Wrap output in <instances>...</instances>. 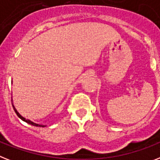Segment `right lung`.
I'll use <instances>...</instances> for the list:
<instances>
[{"label": "right lung", "mask_w": 160, "mask_h": 160, "mask_svg": "<svg viewBox=\"0 0 160 160\" xmlns=\"http://www.w3.org/2000/svg\"><path fill=\"white\" fill-rule=\"evenodd\" d=\"M13 108H14V110H15V113L17 114V116L19 117V118H20V119H21V120H23V121H24V122H25L28 123V124H30V125H32V126H34V127H46V126H44V125H39V124H37V123L33 122H32V121L28 120V119H26V118H24V117H22L21 115H20V114H19V112H17V110L15 109V106H14V105H13Z\"/></svg>", "instance_id": "1"}]
</instances>
